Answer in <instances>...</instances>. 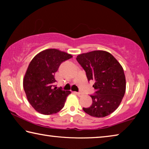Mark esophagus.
<instances>
[{"label":"esophagus","instance_id":"34e87169","mask_svg":"<svg viewBox=\"0 0 149 149\" xmlns=\"http://www.w3.org/2000/svg\"><path fill=\"white\" fill-rule=\"evenodd\" d=\"M76 94L79 96V97H81V96L83 95V94L81 93H76Z\"/></svg>","mask_w":149,"mask_h":149}]
</instances>
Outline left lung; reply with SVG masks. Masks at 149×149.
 <instances>
[{"label": "left lung", "instance_id": "obj_1", "mask_svg": "<svg viewBox=\"0 0 149 149\" xmlns=\"http://www.w3.org/2000/svg\"><path fill=\"white\" fill-rule=\"evenodd\" d=\"M76 59L93 81L96 94L91 95L93 104L83 108L85 113L96 118L112 114L119 107L125 95V76L122 65L108 52L94 50L78 55Z\"/></svg>", "mask_w": 149, "mask_h": 149}]
</instances>
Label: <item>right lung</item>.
Listing matches in <instances>:
<instances>
[{
    "label": "right lung",
    "instance_id": "add662e5",
    "mask_svg": "<svg viewBox=\"0 0 149 149\" xmlns=\"http://www.w3.org/2000/svg\"><path fill=\"white\" fill-rule=\"evenodd\" d=\"M72 55L56 49L42 50L31 60L23 79L26 97L40 114L52 115L60 112L71 91L54 87L55 73L60 64Z\"/></svg>",
    "mask_w": 149,
    "mask_h": 149
}]
</instances>
